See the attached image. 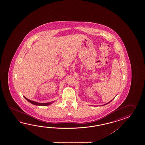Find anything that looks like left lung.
<instances>
[{
    "label": "left lung",
    "instance_id": "1",
    "mask_svg": "<svg viewBox=\"0 0 145 145\" xmlns=\"http://www.w3.org/2000/svg\"><path fill=\"white\" fill-rule=\"evenodd\" d=\"M110 102H111V101H110ZM110 102H108V103H107V104H105V105H106V104H108V103H110Z\"/></svg>",
    "mask_w": 145,
    "mask_h": 145
}]
</instances>
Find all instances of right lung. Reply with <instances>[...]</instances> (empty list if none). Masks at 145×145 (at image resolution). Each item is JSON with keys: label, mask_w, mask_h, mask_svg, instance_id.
<instances>
[{"label": "right lung", "mask_w": 145, "mask_h": 145, "mask_svg": "<svg viewBox=\"0 0 145 145\" xmlns=\"http://www.w3.org/2000/svg\"><path fill=\"white\" fill-rule=\"evenodd\" d=\"M24 97L25 99H26L27 101H28L30 103H31V104H33V105H37V106H48V105H50V104H52L54 102H49V103H38V102L32 101H31V100H29V99H27V98L25 97V96H24Z\"/></svg>", "instance_id": "1"}]
</instances>
